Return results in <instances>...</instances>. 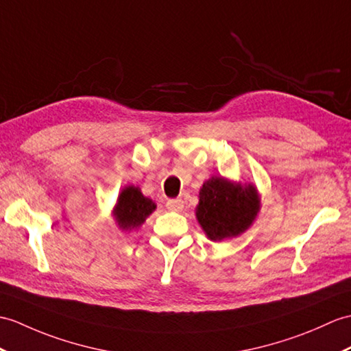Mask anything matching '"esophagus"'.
Listing matches in <instances>:
<instances>
[{
    "label": "esophagus",
    "instance_id": "1",
    "mask_svg": "<svg viewBox=\"0 0 351 351\" xmlns=\"http://www.w3.org/2000/svg\"><path fill=\"white\" fill-rule=\"evenodd\" d=\"M166 208H167L169 210H173V213H181V210L184 209V200H182V199L167 200Z\"/></svg>",
    "mask_w": 351,
    "mask_h": 351
}]
</instances>
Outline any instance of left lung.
Listing matches in <instances>:
<instances>
[{
    "mask_svg": "<svg viewBox=\"0 0 351 351\" xmlns=\"http://www.w3.org/2000/svg\"><path fill=\"white\" fill-rule=\"evenodd\" d=\"M260 208L262 203L254 184L213 176L200 186L195 218L208 239L221 242L247 232L258 217Z\"/></svg>",
    "mask_w": 351,
    "mask_h": 351,
    "instance_id": "8db88e82",
    "label": "left lung"
}]
</instances>
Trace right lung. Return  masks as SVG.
<instances>
[{
  "label": "right lung",
  "instance_id": "right-lung-1",
  "mask_svg": "<svg viewBox=\"0 0 351 351\" xmlns=\"http://www.w3.org/2000/svg\"><path fill=\"white\" fill-rule=\"evenodd\" d=\"M156 209L157 203L143 195L138 186L127 185L118 194L112 217L119 230L130 233L137 230Z\"/></svg>",
  "mask_w": 351,
  "mask_h": 351
}]
</instances>
